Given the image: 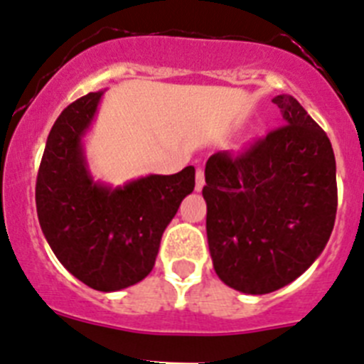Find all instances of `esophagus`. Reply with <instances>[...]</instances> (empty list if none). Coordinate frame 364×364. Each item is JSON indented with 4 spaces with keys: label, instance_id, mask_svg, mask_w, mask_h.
<instances>
[{
    "label": "esophagus",
    "instance_id": "34e87169",
    "mask_svg": "<svg viewBox=\"0 0 364 364\" xmlns=\"http://www.w3.org/2000/svg\"><path fill=\"white\" fill-rule=\"evenodd\" d=\"M203 186H205V172L201 168H198L196 170V190L201 192Z\"/></svg>",
    "mask_w": 364,
    "mask_h": 364
}]
</instances>
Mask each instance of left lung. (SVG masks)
<instances>
[{
	"instance_id": "obj_1",
	"label": "left lung",
	"mask_w": 364,
	"mask_h": 364,
	"mask_svg": "<svg viewBox=\"0 0 364 364\" xmlns=\"http://www.w3.org/2000/svg\"><path fill=\"white\" fill-rule=\"evenodd\" d=\"M287 125L205 166L206 237L219 279L252 296L287 287L325 250L337 212L336 158L296 97H274Z\"/></svg>"
}]
</instances>
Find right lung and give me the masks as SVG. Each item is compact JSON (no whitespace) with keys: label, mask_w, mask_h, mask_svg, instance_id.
I'll use <instances>...</instances> for the list:
<instances>
[{"label":"right lung","mask_w":364,"mask_h":364,"mask_svg":"<svg viewBox=\"0 0 364 364\" xmlns=\"http://www.w3.org/2000/svg\"><path fill=\"white\" fill-rule=\"evenodd\" d=\"M105 90L70 103L47 137L36 208L60 263L87 287L116 292L152 272L161 235L194 190L196 168L150 174L123 186L94 181L83 150Z\"/></svg>","instance_id":"add662e5"}]
</instances>
